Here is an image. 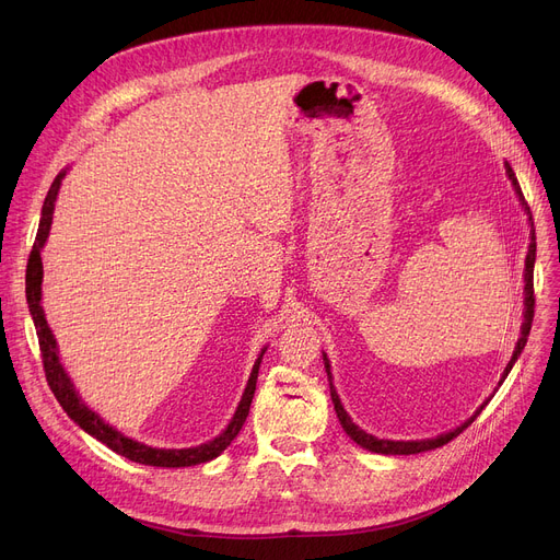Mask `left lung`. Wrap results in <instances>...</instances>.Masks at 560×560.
<instances>
[{
  "instance_id": "left-lung-1",
  "label": "left lung",
  "mask_w": 560,
  "mask_h": 560,
  "mask_svg": "<svg viewBox=\"0 0 560 560\" xmlns=\"http://www.w3.org/2000/svg\"><path fill=\"white\" fill-rule=\"evenodd\" d=\"M506 174H509V179H511V184H513V188H515V195L520 197V201H522V206H524V211H526V215H528V222H532V211H528V206H526L524 195H522V188H520V184H517V176H515V172H513V167H511L509 163H506ZM534 262H536V229H534V222H532V243H528L526 262H524L526 270H524V322H522V334H520V340H517V345H515L513 357H511V361H509V365H506V370H504L502 381L509 376L511 368L515 365L517 357L522 354V349H524V345H526L528 331H532L534 306H536V298H534ZM325 368H327V376H329L331 401H334L336 416H338L342 429L347 431V435H349L351 440H354L357 445H361L363 450L374 452V454H386V456H395V454H420V452H429V450H435V447H443V445L450 443V440H454L458 433H463L469 424H472V422L477 420V416L486 408V404H488V401H483V404L477 408V413H475L472 418H469L467 422H463L460 427H456V429L450 431V433L435 435V438H429V440H384V438H376V435H372V433H365L361 427H357L354 422H351V418L347 416V410L342 408L340 397H338V393H336V388H334V381H331L334 376H331V365H329L327 354H325Z\"/></svg>"
}]
</instances>
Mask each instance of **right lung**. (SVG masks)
<instances>
[{"label": "right lung", "instance_id": "obj_1", "mask_svg": "<svg viewBox=\"0 0 560 560\" xmlns=\"http://www.w3.org/2000/svg\"><path fill=\"white\" fill-rule=\"evenodd\" d=\"M68 174V170H61L56 174V179L45 197L43 203V215H40V224H38V233H36V243L32 254H28V262H26V302H28V311H32L34 317V325H36V334H38V345H40V354H43V368H45V376H47V384L54 393V397L58 399V404L63 406L66 413L85 431L91 433L93 438H97L100 443H104L108 450H113L115 454H120L133 463H142V465H154V467H190V465H199L206 460H213L218 458L229 445L231 440L238 435V431L243 429L247 416H249V406L254 399V390H256V378H258V368H260V359L265 354V347L260 351V357L256 359L249 381H247V388L243 393V399L235 408V413L229 422V427L209 443H203L199 447H188V450H156L150 445H142L136 443V440L122 435L117 429H113L110 424H106L95 410L88 408L79 393L74 390V384L70 381L68 372L61 365V359H58V347L54 340V334L49 331V325L45 319V311L40 306L43 300V258L40 252L47 243V235H49V226H51V213H54V201L58 195V188H61L63 176Z\"/></svg>", "mask_w": 560, "mask_h": 560}]
</instances>
